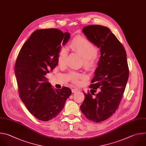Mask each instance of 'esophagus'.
Here are the masks:
<instances>
[{"mask_svg":"<svg viewBox=\"0 0 146 146\" xmlns=\"http://www.w3.org/2000/svg\"><path fill=\"white\" fill-rule=\"evenodd\" d=\"M78 91V89H72V92L73 93H76Z\"/></svg>","mask_w":146,"mask_h":146,"instance_id":"34e87169","label":"esophagus"}]
</instances>
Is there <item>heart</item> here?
<instances>
[{"label":"heart","mask_w":146,"mask_h":146,"mask_svg":"<svg viewBox=\"0 0 146 146\" xmlns=\"http://www.w3.org/2000/svg\"><path fill=\"white\" fill-rule=\"evenodd\" d=\"M70 48L73 51L79 54L83 58V65L87 70H92L98 60L97 46L88 38L82 36H75L70 43ZM68 50L66 48L59 49L57 54L58 63L61 66L66 64L68 57ZM84 78L83 74L70 72L68 79L75 84L80 83V80Z\"/></svg>","instance_id":"obj_1"}]
</instances>
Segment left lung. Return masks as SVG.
Wrapping results in <instances>:
<instances>
[{
	"mask_svg": "<svg viewBox=\"0 0 146 146\" xmlns=\"http://www.w3.org/2000/svg\"><path fill=\"white\" fill-rule=\"evenodd\" d=\"M83 33L100 48L101 56L95 76L85 93L80 106L82 113L90 121H105L117 109L129 77L127 53L124 47L110 29L101 25L87 26ZM99 92L96 94V90Z\"/></svg>",
	"mask_w": 146,
	"mask_h": 146,
	"instance_id": "left-lung-1",
	"label": "left lung"
}]
</instances>
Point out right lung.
Segmentation results:
<instances>
[{"instance_id": "add662e5", "label": "right lung", "mask_w": 146, "mask_h": 146, "mask_svg": "<svg viewBox=\"0 0 146 146\" xmlns=\"http://www.w3.org/2000/svg\"><path fill=\"white\" fill-rule=\"evenodd\" d=\"M70 34L57 29H38L22 46L15 64L19 97L31 114L47 121L64 108L72 92L63 87L55 89L45 77L58 64L57 54Z\"/></svg>"}]
</instances>
